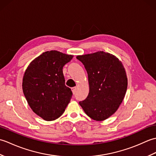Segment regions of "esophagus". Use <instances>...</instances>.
Here are the masks:
<instances>
[{"instance_id":"esophagus-1","label":"esophagus","mask_w":156,"mask_h":156,"mask_svg":"<svg viewBox=\"0 0 156 156\" xmlns=\"http://www.w3.org/2000/svg\"><path fill=\"white\" fill-rule=\"evenodd\" d=\"M76 87H73V88H72V92H73V94H76Z\"/></svg>"}]
</instances>
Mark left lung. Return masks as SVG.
I'll list each match as a JSON object with an SVG mask.
<instances>
[{"label": "left lung", "instance_id": "left-lung-1", "mask_svg": "<svg viewBox=\"0 0 156 156\" xmlns=\"http://www.w3.org/2000/svg\"><path fill=\"white\" fill-rule=\"evenodd\" d=\"M87 72L89 93L79 102L85 113L96 121H103L114 114L127 88V78L121 61L104 51L78 55Z\"/></svg>", "mask_w": 156, "mask_h": 156}]
</instances>
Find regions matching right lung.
<instances>
[{
  "instance_id": "obj_1",
  "label": "right lung",
  "mask_w": 156,
  "mask_h": 156,
  "mask_svg": "<svg viewBox=\"0 0 156 156\" xmlns=\"http://www.w3.org/2000/svg\"><path fill=\"white\" fill-rule=\"evenodd\" d=\"M73 56L55 50L43 53L27 67L23 79V91L35 114L54 121L64 113L72 97L65 85L63 67Z\"/></svg>"
}]
</instances>
